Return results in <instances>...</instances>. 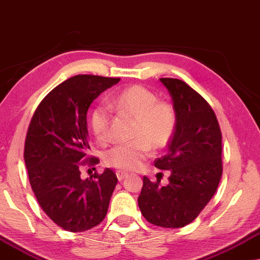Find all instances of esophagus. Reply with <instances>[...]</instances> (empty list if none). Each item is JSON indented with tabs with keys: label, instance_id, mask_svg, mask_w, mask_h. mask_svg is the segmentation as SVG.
<instances>
[{
	"label": "esophagus",
	"instance_id": "1",
	"mask_svg": "<svg viewBox=\"0 0 260 260\" xmlns=\"http://www.w3.org/2000/svg\"><path fill=\"white\" fill-rule=\"evenodd\" d=\"M116 177H118L119 181H122L123 179L128 177V173H126V172H122V171H116Z\"/></svg>",
	"mask_w": 260,
	"mask_h": 260
}]
</instances>
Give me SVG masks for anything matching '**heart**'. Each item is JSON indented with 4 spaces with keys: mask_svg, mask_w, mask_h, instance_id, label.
<instances>
[{
    "mask_svg": "<svg viewBox=\"0 0 260 260\" xmlns=\"http://www.w3.org/2000/svg\"><path fill=\"white\" fill-rule=\"evenodd\" d=\"M108 107L134 119L131 144L116 146L106 153L107 165L120 171H134L142 165L149 151H161L173 138L177 114L173 106L158 101L154 93L133 85L109 98ZM90 128L100 142L109 140V114L105 107H96L90 115Z\"/></svg>",
    "mask_w": 260,
    "mask_h": 260,
    "instance_id": "1",
    "label": "heart"
}]
</instances>
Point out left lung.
<instances>
[{
    "instance_id": "8db88e82",
    "label": "left lung",
    "mask_w": 260,
    "mask_h": 260,
    "mask_svg": "<svg viewBox=\"0 0 260 260\" xmlns=\"http://www.w3.org/2000/svg\"><path fill=\"white\" fill-rule=\"evenodd\" d=\"M177 114L167 154L154 166L171 171L168 185L144 177L138 205L146 220L166 229L184 228L214 196L222 174L221 132L213 109L187 83L161 78Z\"/></svg>"
}]
</instances>
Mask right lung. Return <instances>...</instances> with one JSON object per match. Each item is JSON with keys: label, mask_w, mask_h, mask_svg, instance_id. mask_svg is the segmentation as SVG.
<instances>
[{"label": "right lung", "mask_w": 260, "mask_h": 260, "mask_svg": "<svg viewBox=\"0 0 260 260\" xmlns=\"http://www.w3.org/2000/svg\"><path fill=\"white\" fill-rule=\"evenodd\" d=\"M120 79L76 75L55 87L32 115L24 162L32 192L45 213L66 231L82 232L104 220L118 178L111 168L82 179L80 167L96 158L89 149L87 112Z\"/></svg>", "instance_id": "right-lung-1"}]
</instances>
